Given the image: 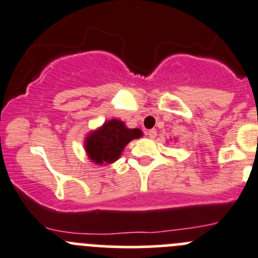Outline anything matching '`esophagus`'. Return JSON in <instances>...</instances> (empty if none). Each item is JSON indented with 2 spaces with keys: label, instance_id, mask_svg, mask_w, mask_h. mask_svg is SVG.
<instances>
[{
  "label": "esophagus",
  "instance_id": "esophagus-1",
  "mask_svg": "<svg viewBox=\"0 0 258 258\" xmlns=\"http://www.w3.org/2000/svg\"><path fill=\"white\" fill-rule=\"evenodd\" d=\"M156 135H157L156 130H149V131H147V136H149L150 139H155Z\"/></svg>",
  "mask_w": 258,
  "mask_h": 258
}]
</instances>
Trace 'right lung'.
Listing matches in <instances>:
<instances>
[{
  "label": "right lung",
  "mask_w": 258,
  "mask_h": 258,
  "mask_svg": "<svg viewBox=\"0 0 258 258\" xmlns=\"http://www.w3.org/2000/svg\"><path fill=\"white\" fill-rule=\"evenodd\" d=\"M141 136V130L127 128L123 122L111 119L87 137V154L96 164H111L121 156L130 141Z\"/></svg>",
  "instance_id": "add662e5"
}]
</instances>
